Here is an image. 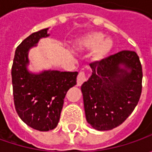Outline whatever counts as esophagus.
Listing matches in <instances>:
<instances>
[{
    "label": "esophagus",
    "instance_id": "34e87169",
    "mask_svg": "<svg viewBox=\"0 0 152 152\" xmlns=\"http://www.w3.org/2000/svg\"><path fill=\"white\" fill-rule=\"evenodd\" d=\"M87 80V77H86V74L84 71H81V72H79V75H78V77H77V85L80 86V85H82L84 82H85Z\"/></svg>",
    "mask_w": 152,
    "mask_h": 152
}]
</instances>
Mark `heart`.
<instances>
[{"instance_id": "1", "label": "heart", "mask_w": 152, "mask_h": 152, "mask_svg": "<svg viewBox=\"0 0 152 152\" xmlns=\"http://www.w3.org/2000/svg\"><path fill=\"white\" fill-rule=\"evenodd\" d=\"M104 34L102 33H91L88 34L84 39V46L87 49H94L96 50V59L104 58L108 53L111 51L113 42L111 39H106L104 41Z\"/></svg>"}]
</instances>
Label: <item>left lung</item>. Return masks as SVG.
<instances>
[{"label":"left lung","mask_w":152,"mask_h":152,"mask_svg":"<svg viewBox=\"0 0 152 152\" xmlns=\"http://www.w3.org/2000/svg\"><path fill=\"white\" fill-rule=\"evenodd\" d=\"M90 66L92 75L81 86L86 120L97 130L113 129L127 119L140 100L143 73L139 56L124 50Z\"/></svg>","instance_id":"left-lung-1"}]
</instances>
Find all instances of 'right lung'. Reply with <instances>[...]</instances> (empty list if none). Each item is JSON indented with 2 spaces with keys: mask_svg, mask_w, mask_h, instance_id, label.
I'll use <instances>...</instances> for the list:
<instances>
[{
  "mask_svg": "<svg viewBox=\"0 0 152 152\" xmlns=\"http://www.w3.org/2000/svg\"><path fill=\"white\" fill-rule=\"evenodd\" d=\"M48 28L31 34L17 47L12 67L15 109L27 125L39 131L55 129L60 119L67 91L77 84L78 72L44 71L39 74L27 70L28 50L47 37Z\"/></svg>",
  "mask_w": 152,
  "mask_h": 152,
  "instance_id": "obj_1",
  "label": "right lung"
}]
</instances>
